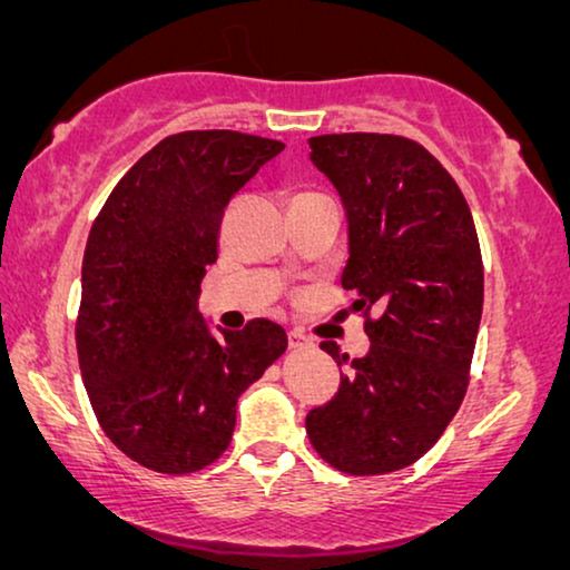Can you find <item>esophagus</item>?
Wrapping results in <instances>:
<instances>
[{
  "mask_svg": "<svg viewBox=\"0 0 570 570\" xmlns=\"http://www.w3.org/2000/svg\"><path fill=\"white\" fill-rule=\"evenodd\" d=\"M287 345H291V350H308L311 340L303 332L293 330V332H287Z\"/></svg>",
  "mask_w": 570,
  "mask_h": 570,
  "instance_id": "34e87169",
  "label": "esophagus"
}]
</instances>
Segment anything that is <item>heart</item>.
<instances>
[{
  "instance_id": "b5f03b06",
  "label": "heart",
  "mask_w": 570,
  "mask_h": 570,
  "mask_svg": "<svg viewBox=\"0 0 570 570\" xmlns=\"http://www.w3.org/2000/svg\"><path fill=\"white\" fill-rule=\"evenodd\" d=\"M301 197H306V194H301Z\"/></svg>"
}]
</instances>
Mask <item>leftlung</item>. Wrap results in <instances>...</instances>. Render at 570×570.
<instances>
[{
    "label": "left lung",
    "instance_id": "obj_1",
    "mask_svg": "<svg viewBox=\"0 0 570 570\" xmlns=\"http://www.w3.org/2000/svg\"><path fill=\"white\" fill-rule=\"evenodd\" d=\"M308 145L347 209L342 287L365 314L371 350L308 412L306 433L334 470L396 472L441 439L470 384L482 316L478 230L462 189L415 139L347 131ZM322 350L347 363L337 342Z\"/></svg>",
    "mask_w": 570,
    "mask_h": 570
}]
</instances>
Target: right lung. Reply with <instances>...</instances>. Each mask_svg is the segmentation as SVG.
I'll list each match as a JSON object with an SVG mask.
<instances>
[{"label": "right lung", "instance_id": "1", "mask_svg": "<svg viewBox=\"0 0 570 570\" xmlns=\"http://www.w3.org/2000/svg\"><path fill=\"white\" fill-rule=\"evenodd\" d=\"M283 150L230 129L170 135L124 174L92 223L77 357L104 433L147 470L213 464L233 439L238 396L285 353L275 322L254 318L217 340L197 306L225 207Z\"/></svg>", "mask_w": 570, "mask_h": 570}]
</instances>
